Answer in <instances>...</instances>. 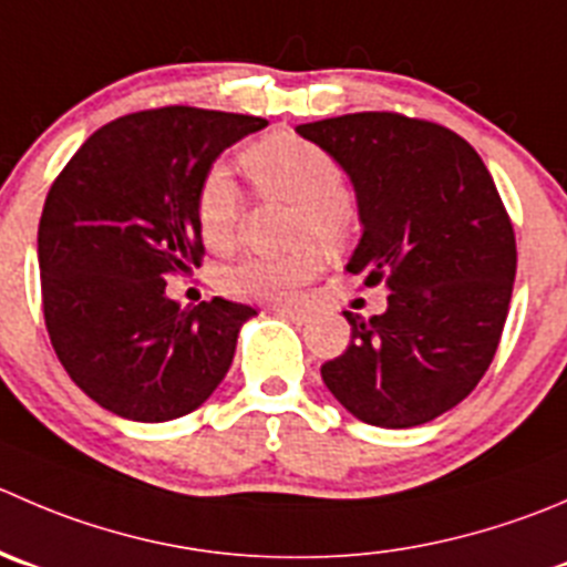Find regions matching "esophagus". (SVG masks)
<instances>
[{
  "instance_id": "obj_1",
  "label": "esophagus",
  "mask_w": 567,
  "mask_h": 567,
  "mask_svg": "<svg viewBox=\"0 0 567 567\" xmlns=\"http://www.w3.org/2000/svg\"><path fill=\"white\" fill-rule=\"evenodd\" d=\"M268 312H274V316H279V318H288V321H293V323H305L307 321V310H301V307L274 305V307H268Z\"/></svg>"
}]
</instances>
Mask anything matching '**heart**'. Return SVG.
<instances>
[{
	"label": "heart",
	"instance_id": "b5f03b06",
	"mask_svg": "<svg viewBox=\"0 0 567 567\" xmlns=\"http://www.w3.org/2000/svg\"><path fill=\"white\" fill-rule=\"evenodd\" d=\"M257 194L296 205L293 240L299 251L285 257H244L224 271L221 285L235 299L290 301L321 271L316 246L338 251L354 229V207L346 199L343 168L327 150L290 132L260 137L240 155ZM246 199L224 166H213L196 190V224L210 251H229L244 224Z\"/></svg>",
	"mask_w": 567,
	"mask_h": 567
}]
</instances>
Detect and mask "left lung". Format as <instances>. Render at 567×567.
Returning a JSON list of instances; mask_svg holds the SVG:
<instances>
[{"mask_svg":"<svg viewBox=\"0 0 567 567\" xmlns=\"http://www.w3.org/2000/svg\"><path fill=\"white\" fill-rule=\"evenodd\" d=\"M349 174L362 238L346 271L388 285L351 323L323 384L354 417L410 430L457 406L491 368L515 282V233L491 172L457 132L401 113L296 126Z\"/></svg>","mask_w":567,"mask_h":567,"instance_id":"1","label":"left lung"}]
</instances>
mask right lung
I'll use <instances>...</instances> for the list:
<instances>
[{
    "label": "right lung",
    "mask_w": 567,
    "mask_h": 567,
    "mask_svg": "<svg viewBox=\"0 0 567 567\" xmlns=\"http://www.w3.org/2000/svg\"><path fill=\"white\" fill-rule=\"evenodd\" d=\"M257 115L172 107L93 132L49 188L38 224L43 318L76 388L130 421L183 417L227 377L251 307H183L166 277L205 255L196 190Z\"/></svg>",
    "instance_id": "right-lung-1"
}]
</instances>
